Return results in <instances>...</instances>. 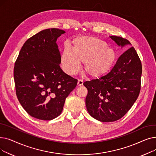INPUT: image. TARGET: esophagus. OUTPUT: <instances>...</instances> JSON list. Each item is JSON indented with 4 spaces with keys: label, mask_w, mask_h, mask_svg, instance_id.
Returning <instances> with one entry per match:
<instances>
[{
    "label": "esophagus",
    "mask_w": 156,
    "mask_h": 156,
    "mask_svg": "<svg viewBox=\"0 0 156 156\" xmlns=\"http://www.w3.org/2000/svg\"><path fill=\"white\" fill-rule=\"evenodd\" d=\"M83 80H81V79H78V86H81V85H83Z\"/></svg>",
    "instance_id": "1"
}]
</instances>
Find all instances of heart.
<instances>
[{
	"instance_id": "1",
	"label": "heart",
	"mask_w": 156,
	"mask_h": 156,
	"mask_svg": "<svg viewBox=\"0 0 156 156\" xmlns=\"http://www.w3.org/2000/svg\"><path fill=\"white\" fill-rule=\"evenodd\" d=\"M116 53L103 40L94 37H81L73 40V49L66 47L61 54L64 71L73 75L78 72L84 62V69L90 76L99 77L112 68Z\"/></svg>"
}]
</instances>
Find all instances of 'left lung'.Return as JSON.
Wrapping results in <instances>:
<instances>
[{
	"instance_id": "8db88e82",
	"label": "left lung",
	"mask_w": 156,
	"mask_h": 156,
	"mask_svg": "<svg viewBox=\"0 0 156 156\" xmlns=\"http://www.w3.org/2000/svg\"><path fill=\"white\" fill-rule=\"evenodd\" d=\"M121 47L131 45L125 38L109 37ZM142 63L133 47L118 58L111 71L98 79L83 83L88 90L85 104L92 117L102 122H112L124 116L140 94Z\"/></svg>"
}]
</instances>
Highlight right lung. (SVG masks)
I'll return each mask as SVG.
<instances>
[{
  "mask_svg": "<svg viewBox=\"0 0 156 156\" xmlns=\"http://www.w3.org/2000/svg\"><path fill=\"white\" fill-rule=\"evenodd\" d=\"M65 31L49 28L28 39L14 68L16 93L22 107L32 117L51 120L62 112L66 97L78 80L61 69L57 39Z\"/></svg>",
  "mask_w": 156,
  "mask_h": 156,
  "instance_id": "add662e5",
  "label": "right lung"
}]
</instances>
